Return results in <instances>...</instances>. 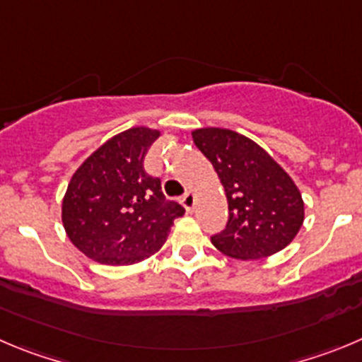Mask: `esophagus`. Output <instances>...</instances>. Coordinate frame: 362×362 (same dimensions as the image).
Returning a JSON list of instances; mask_svg holds the SVG:
<instances>
[{"label":"esophagus","instance_id":"obj_1","mask_svg":"<svg viewBox=\"0 0 362 362\" xmlns=\"http://www.w3.org/2000/svg\"><path fill=\"white\" fill-rule=\"evenodd\" d=\"M194 200H197V198H194V192L192 191L185 192L184 198H182V205L185 207V211L192 212V209H194Z\"/></svg>","mask_w":362,"mask_h":362}]
</instances>
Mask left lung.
Wrapping results in <instances>:
<instances>
[{
	"mask_svg": "<svg viewBox=\"0 0 362 362\" xmlns=\"http://www.w3.org/2000/svg\"><path fill=\"white\" fill-rule=\"evenodd\" d=\"M191 135L214 165L228 202L227 228L212 235V245L239 261L286 248L305 218L302 192L288 171L255 141L228 128H197Z\"/></svg>",
	"mask_w": 362,
	"mask_h": 362,
	"instance_id": "1",
	"label": "left lung"
}]
</instances>
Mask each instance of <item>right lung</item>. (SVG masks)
Returning <instances> with one entry per match:
<instances>
[{
	"mask_svg": "<svg viewBox=\"0 0 362 362\" xmlns=\"http://www.w3.org/2000/svg\"><path fill=\"white\" fill-rule=\"evenodd\" d=\"M160 132L134 127L94 150L67 184L62 225L86 257L128 266L157 253L184 207L168 202L160 180L144 171L148 148Z\"/></svg>",
	"mask_w": 362,
	"mask_h": 362,
	"instance_id": "obj_1",
	"label": "right lung"
}]
</instances>
